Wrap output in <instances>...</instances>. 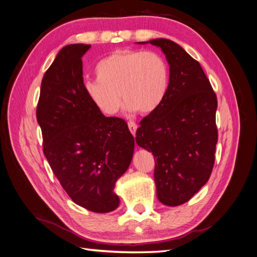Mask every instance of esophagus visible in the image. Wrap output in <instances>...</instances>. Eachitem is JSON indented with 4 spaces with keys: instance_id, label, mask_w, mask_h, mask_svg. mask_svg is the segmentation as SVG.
I'll return each instance as SVG.
<instances>
[{
    "instance_id": "1",
    "label": "esophagus",
    "mask_w": 257,
    "mask_h": 257,
    "mask_svg": "<svg viewBox=\"0 0 257 257\" xmlns=\"http://www.w3.org/2000/svg\"><path fill=\"white\" fill-rule=\"evenodd\" d=\"M128 127H129L130 133L135 136L136 135V131H137V128H138V126H137V123L135 121H129L128 122Z\"/></svg>"
}]
</instances>
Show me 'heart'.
<instances>
[{
    "label": "heart",
    "instance_id": "obj_1",
    "mask_svg": "<svg viewBox=\"0 0 257 257\" xmlns=\"http://www.w3.org/2000/svg\"><path fill=\"white\" fill-rule=\"evenodd\" d=\"M95 74L97 80L85 83V93L107 116L119 109L120 94L124 109L150 114L163 103L170 87L169 62L157 51L116 50L96 64Z\"/></svg>",
    "mask_w": 257,
    "mask_h": 257
}]
</instances>
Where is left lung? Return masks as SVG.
Listing matches in <instances>:
<instances>
[{"label":"left lung","mask_w":257,"mask_h":257,"mask_svg":"<svg viewBox=\"0 0 257 257\" xmlns=\"http://www.w3.org/2000/svg\"><path fill=\"white\" fill-rule=\"evenodd\" d=\"M149 43L165 53L170 87L159 108L140 121L136 141L154 156L159 200L174 207L188 201L211 175L218 101L199 62L181 46L163 38Z\"/></svg>","instance_id":"obj_1"}]
</instances>
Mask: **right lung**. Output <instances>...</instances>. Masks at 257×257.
I'll return each mask as SVG.
<instances>
[{
	"instance_id": "right-lung-1",
	"label": "right lung",
	"mask_w": 257,
	"mask_h": 257,
	"mask_svg": "<svg viewBox=\"0 0 257 257\" xmlns=\"http://www.w3.org/2000/svg\"><path fill=\"white\" fill-rule=\"evenodd\" d=\"M89 45L59 51L41 81L37 121L53 174L76 205L109 212L119 205L117 180L129 168L135 139L126 121L105 117L85 93L82 57Z\"/></svg>"
}]
</instances>
